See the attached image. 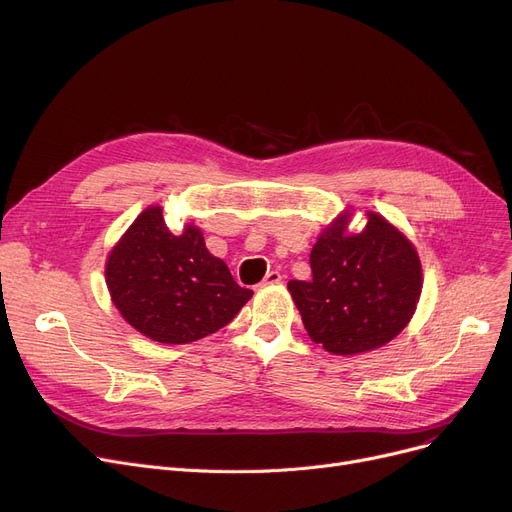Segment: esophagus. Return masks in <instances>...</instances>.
I'll return each mask as SVG.
<instances>
[{"label": "esophagus", "mask_w": 512, "mask_h": 512, "mask_svg": "<svg viewBox=\"0 0 512 512\" xmlns=\"http://www.w3.org/2000/svg\"><path fill=\"white\" fill-rule=\"evenodd\" d=\"M280 282H282L280 272H270V274L263 278V282L259 286H272V284H280Z\"/></svg>", "instance_id": "34e87169"}]
</instances>
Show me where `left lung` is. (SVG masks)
<instances>
[{
    "instance_id": "obj_1",
    "label": "left lung",
    "mask_w": 512,
    "mask_h": 512,
    "mask_svg": "<svg viewBox=\"0 0 512 512\" xmlns=\"http://www.w3.org/2000/svg\"><path fill=\"white\" fill-rule=\"evenodd\" d=\"M346 215L315 242L309 282L288 290L313 342L334 355L384 346L405 330L421 294V263L411 242L382 215L367 213L359 234H346Z\"/></svg>"
}]
</instances>
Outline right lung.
I'll use <instances>...</instances> for the list:
<instances>
[{
	"instance_id": "1",
	"label": "right lung",
	"mask_w": 512,
	"mask_h": 512,
	"mask_svg": "<svg viewBox=\"0 0 512 512\" xmlns=\"http://www.w3.org/2000/svg\"><path fill=\"white\" fill-rule=\"evenodd\" d=\"M105 282L128 324L164 344L218 332L253 294L207 251L199 228L172 234L159 207L145 209L122 236L107 257Z\"/></svg>"
}]
</instances>
